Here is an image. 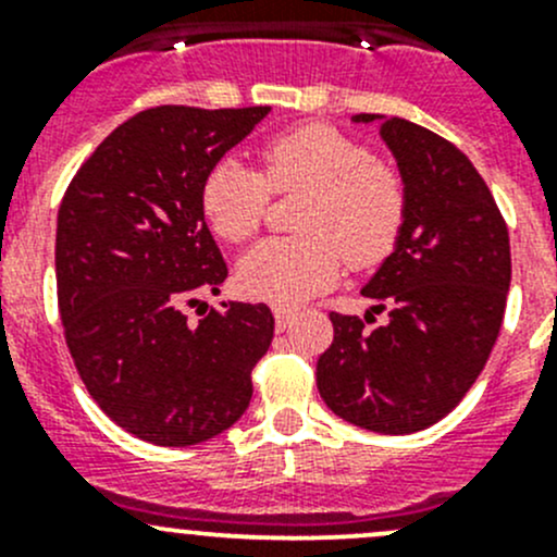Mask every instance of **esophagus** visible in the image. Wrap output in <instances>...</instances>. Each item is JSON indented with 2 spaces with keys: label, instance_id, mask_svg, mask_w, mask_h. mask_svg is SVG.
Listing matches in <instances>:
<instances>
[{
  "label": "esophagus",
  "instance_id": "esophagus-1",
  "mask_svg": "<svg viewBox=\"0 0 557 557\" xmlns=\"http://www.w3.org/2000/svg\"><path fill=\"white\" fill-rule=\"evenodd\" d=\"M296 318V310H290V307H274V320H277V329L283 331L285 325L294 323Z\"/></svg>",
  "mask_w": 557,
  "mask_h": 557
}]
</instances>
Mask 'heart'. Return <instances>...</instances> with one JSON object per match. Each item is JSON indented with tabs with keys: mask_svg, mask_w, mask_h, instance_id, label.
Returning <instances> with one entry per match:
<instances>
[{
	"mask_svg": "<svg viewBox=\"0 0 557 557\" xmlns=\"http://www.w3.org/2000/svg\"><path fill=\"white\" fill-rule=\"evenodd\" d=\"M274 196L305 194L299 237L269 239L243 258L245 290L272 305H301L352 269H372L396 250L407 221V185L350 134L307 123L261 148V172L221 161L201 185V210L226 243L261 232Z\"/></svg>",
	"mask_w": 557,
	"mask_h": 557,
	"instance_id": "1",
	"label": "heart"
}]
</instances>
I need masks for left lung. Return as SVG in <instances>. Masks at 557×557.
<instances>
[{
	"label": "left lung",
	"mask_w": 557,
	"mask_h": 557,
	"mask_svg": "<svg viewBox=\"0 0 557 557\" xmlns=\"http://www.w3.org/2000/svg\"><path fill=\"white\" fill-rule=\"evenodd\" d=\"M380 134L407 185L396 250L361 290L387 320L367 329L374 314H329L334 342L318 358V391L347 423L414 434L455 409L485 369L512 256L491 188L453 143L404 117H383Z\"/></svg>",
	"instance_id": "8db88e82"
}]
</instances>
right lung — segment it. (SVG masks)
<instances>
[{"label":"right lung","mask_w":557,"mask_h":557,"mask_svg":"<svg viewBox=\"0 0 557 557\" xmlns=\"http://www.w3.org/2000/svg\"><path fill=\"white\" fill-rule=\"evenodd\" d=\"M269 107L137 112L83 161L59 207L55 290L83 385L137 440L188 447L232 429L267 356V305L228 301L190 323L228 269L201 185Z\"/></svg>","instance_id":"add662e5"}]
</instances>
